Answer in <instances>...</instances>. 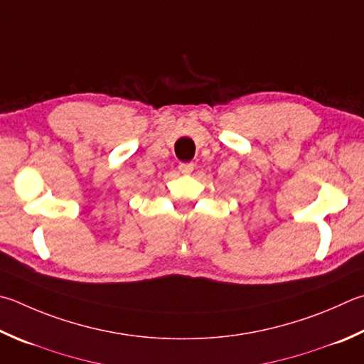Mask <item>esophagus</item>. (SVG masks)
Instances as JSON below:
<instances>
[{"label": "esophagus", "mask_w": 364, "mask_h": 364, "mask_svg": "<svg viewBox=\"0 0 364 364\" xmlns=\"http://www.w3.org/2000/svg\"><path fill=\"white\" fill-rule=\"evenodd\" d=\"M178 170H180L183 175H191V173H193V170H194V164L193 162L180 164V165H178Z\"/></svg>", "instance_id": "esophagus-1"}]
</instances>
